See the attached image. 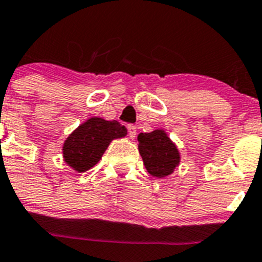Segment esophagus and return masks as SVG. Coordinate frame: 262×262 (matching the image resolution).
Masks as SVG:
<instances>
[{
	"instance_id": "34e87169",
	"label": "esophagus",
	"mask_w": 262,
	"mask_h": 262,
	"mask_svg": "<svg viewBox=\"0 0 262 262\" xmlns=\"http://www.w3.org/2000/svg\"><path fill=\"white\" fill-rule=\"evenodd\" d=\"M128 133H129V137H130L132 139L136 138V136H137V126L133 125V124H129V125H128Z\"/></svg>"
}]
</instances>
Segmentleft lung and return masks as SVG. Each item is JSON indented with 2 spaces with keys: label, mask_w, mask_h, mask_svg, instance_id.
Returning <instances> with one entry per match:
<instances>
[{
  "label": "left lung",
  "mask_w": 262,
  "mask_h": 262,
  "mask_svg": "<svg viewBox=\"0 0 262 262\" xmlns=\"http://www.w3.org/2000/svg\"><path fill=\"white\" fill-rule=\"evenodd\" d=\"M138 149L147 171L156 178L169 177L179 166L180 154L177 144L164 129L139 133Z\"/></svg>",
  "instance_id": "1"
}]
</instances>
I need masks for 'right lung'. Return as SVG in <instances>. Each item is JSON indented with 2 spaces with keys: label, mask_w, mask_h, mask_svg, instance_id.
<instances>
[{
  "label": "right lung",
  "mask_w": 262,
  "mask_h": 262,
  "mask_svg": "<svg viewBox=\"0 0 262 262\" xmlns=\"http://www.w3.org/2000/svg\"><path fill=\"white\" fill-rule=\"evenodd\" d=\"M125 136L126 128L116 120L90 118L65 139L63 161L75 171H87L100 161L111 141Z\"/></svg>",
  "instance_id": "1"
}]
</instances>
